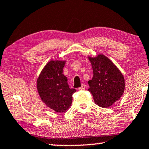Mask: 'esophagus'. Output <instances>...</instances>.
<instances>
[{
  "instance_id": "1",
  "label": "esophagus",
  "mask_w": 149,
  "mask_h": 149,
  "mask_svg": "<svg viewBox=\"0 0 149 149\" xmlns=\"http://www.w3.org/2000/svg\"><path fill=\"white\" fill-rule=\"evenodd\" d=\"M85 85H84V84H83V85H81V87L79 88V91H82V90H85Z\"/></svg>"
}]
</instances>
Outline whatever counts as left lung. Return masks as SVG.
<instances>
[{"label": "left lung", "instance_id": "8db88e82", "mask_svg": "<svg viewBox=\"0 0 149 149\" xmlns=\"http://www.w3.org/2000/svg\"><path fill=\"white\" fill-rule=\"evenodd\" d=\"M93 77L88 81V91L99 106L108 107L121 97L124 91L125 81L121 72L108 58L99 55L89 57Z\"/></svg>", "mask_w": 149, "mask_h": 149}]
</instances>
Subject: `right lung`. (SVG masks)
<instances>
[{"mask_svg":"<svg viewBox=\"0 0 149 149\" xmlns=\"http://www.w3.org/2000/svg\"><path fill=\"white\" fill-rule=\"evenodd\" d=\"M65 61L51 60L42 71L37 81V88L42 100L47 106L62 113L69 108L72 94L76 89H70L68 79L62 74Z\"/></svg>","mask_w":149,"mask_h":149,"instance_id":"1","label":"right lung"}]
</instances>
